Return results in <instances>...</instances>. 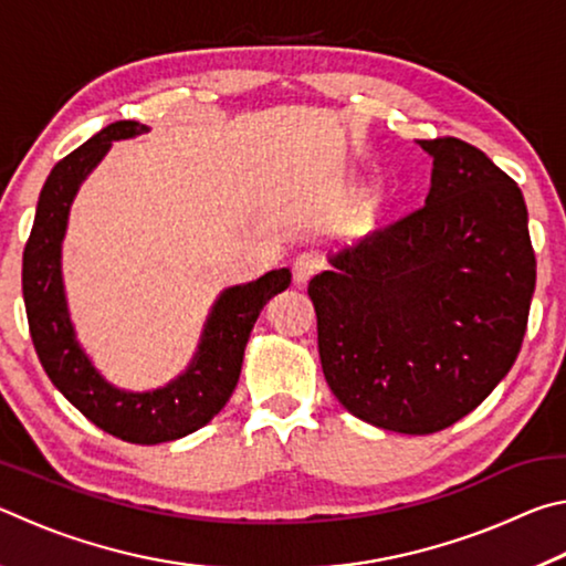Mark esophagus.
I'll return each instance as SVG.
<instances>
[{"label":"esophagus","mask_w":566,"mask_h":566,"mask_svg":"<svg viewBox=\"0 0 566 566\" xmlns=\"http://www.w3.org/2000/svg\"><path fill=\"white\" fill-rule=\"evenodd\" d=\"M322 264H324V260L317 249H304V252L296 254V260H294V282L304 284L310 276H314L322 270Z\"/></svg>","instance_id":"obj_1"}]
</instances>
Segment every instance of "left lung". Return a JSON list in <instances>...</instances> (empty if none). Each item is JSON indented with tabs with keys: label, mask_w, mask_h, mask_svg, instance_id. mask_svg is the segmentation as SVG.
I'll use <instances>...</instances> for the list:
<instances>
[{
	"label": "left lung",
	"mask_w": 566,
	"mask_h": 566,
	"mask_svg": "<svg viewBox=\"0 0 566 566\" xmlns=\"http://www.w3.org/2000/svg\"><path fill=\"white\" fill-rule=\"evenodd\" d=\"M419 145L434 157L427 202L332 256L306 290L334 397L401 434L442 432L492 395L536 282L516 181L457 137Z\"/></svg>",
	"instance_id": "8db88e82"
}]
</instances>
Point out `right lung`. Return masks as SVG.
Returning a JSON list of instances; mask_svg holds the SVG:
<instances>
[{
	"instance_id": "add662e5",
	"label": "right lung",
	"mask_w": 566,
	"mask_h": 566,
	"mask_svg": "<svg viewBox=\"0 0 566 566\" xmlns=\"http://www.w3.org/2000/svg\"><path fill=\"white\" fill-rule=\"evenodd\" d=\"M145 132L139 122H114L56 161L42 187L24 247L22 292L36 357L52 385L107 434L132 444H159L197 432L227 405L242 371L249 332L264 304L290 286L292 272H266L256 282L232 286L219 296L195 361L171 385L137 395L104 381L74 339L60 270L62 239L82 179L107 155L114 139Z\"/></svg>"
}]
</instances>
